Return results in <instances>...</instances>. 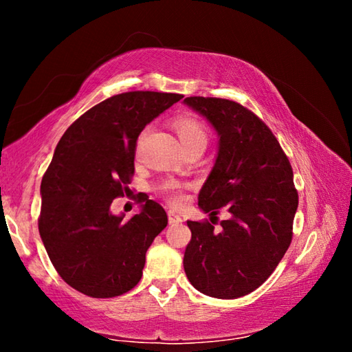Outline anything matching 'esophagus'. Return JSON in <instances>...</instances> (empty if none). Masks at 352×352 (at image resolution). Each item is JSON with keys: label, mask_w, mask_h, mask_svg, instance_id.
<instances>
[{"label": "esophagus", "mask_w": 352, "mask_h": 352, "mask_svg": "<svg viewBox=\"0 0 352 352\" xmlns=\"http://www.w3.org/2000/svg\"><path fill=\"white\" fill-rule=\"evenodd\" d=\"M168 217H169V223L170 225H177V223H182L183 219L178 216V214H175L174 211H169L168 212Z\"/></svg>", "instance_id": "34e87169"}]
</instances>
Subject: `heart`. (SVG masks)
Listing matches in <instances>:
<instances>
[{"label": "heart", "instance_id": "obj_1", "mask_svg": "<svg viewBox=\"0 0 352 352\" xmlns=\"http://www.w3.org/2000/svg\"><path fill=\"white\" fill-rule=\"evenodd\" d=\"M174 127L177 130L178 138H180V142L184 151L189 147H206L208 144V132L204 126V122L199 121L197 118L190 116V115H184V116H178L174 121ZM170 190V200L174 204H180L182 201V194L175 190L174 186L169 188Z\"/></svg>", "mask_w": 352, "mask_h": 352}]
</instances>
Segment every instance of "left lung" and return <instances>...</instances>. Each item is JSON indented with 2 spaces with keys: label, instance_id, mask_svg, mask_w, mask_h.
I'll use <instances>...</instances> for the list:
<instances>
[{
  "label": "left lung",
  "instance_id": "left-lung-1",
  "mask_svg": "<svg viewBox=\"0 0 352 352\" xmlns=\"http://www.w3.org/2000/svg\"><path fill=\"white\" fill-rule=\"evenodd\" d=\"M184 104L219 135L216 163L199 194L200 210L212 222L222 209L230 212L220 232L208 220H188L192 236L184 272L201 294L233 300L258 289L287 252L298 208L294 170L272 130L243 105L201 96Z\"/></svg>",
  "mask_w": 352,
  "mask_h": 352
}]
</instances>
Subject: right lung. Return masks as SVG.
Segmentation results:
<instances>
[{
    "instance_id": "obj_1",
    "label": "right lung",
    "mask_w": 352,
    "mask_h": 352,
    "mask_svg": "<svg viewBox=\"0 0 352 352\" xmlns=\"http://www.w3.org/2000/svg\"><path fill=\"white\" fill-rule=\"evenodd\" d=\"M182 98L116 94L83 113L58 141L40 186L38 231L58 275L83 295L113 298L140 283L147 248L168 214L146 200L140 214L124 220L110 205L127 194L142 129Z\"/></svg>"
}]
</instances>
